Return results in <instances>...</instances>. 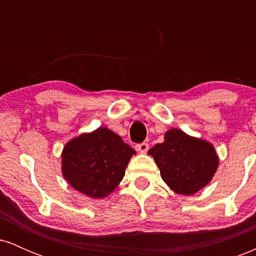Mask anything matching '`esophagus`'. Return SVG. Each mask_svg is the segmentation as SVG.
I'll list each match as a JSON object with an SVG mask.
<instances>
[{
	"label": "esophagus",
	"mask_w": 256,
	"mask_h": 256,
	"mask_svg": "<svg viewBox=\"0 0 256 256\" xmlns=\"http://www.w3.org/2000/svg\"><path fill=\"white\" fill-rule=\"evenodd\" d=\"M148 149H149V144L146 142H142V143H140V144L136 146V150L140 152H146Z\"/></svg>",
	"instance_id": "esophagus-1"
}]
</instances>
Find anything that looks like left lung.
Returning <instances> with one entry per match:
<instances>
[{
    "mask_svg": "<svg viewBox=\"0 0 256 256\" xmlns=\"http://www.w3.org/2000/svg\"><path fill=\"white\" fill-rule=\"evenodd\" d=\"M148 154L154 158L164 182L182 195H192L210 183L219 164L210 143L178 128L167 131L164 143L152 146Z\"/></svg>",
    "mask_w": 256,
    "mask_h": 256,
    "instance_id": "left-lung-1",
    "label": "left lung"
}]
</instances>
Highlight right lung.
Segmentation results:
<instances>
[{
  "instance_id": "right-lung-1",
  "label": "right lung",
  "mask_w": 256,
  "mask_h": 256,
  "mask_svg": "<svg viewBox=\"0 0 256 256\" xmlns=\"http://www.w3.org/2000/svg\"><path fill=\"white\" fill-rule=\"evenodd\" d=\"M134 154L136 152L122 137L100 128L67 143L62 152L64 177L82 194L104 198L122 180Z\"/></svg>"
}]
</instances>
